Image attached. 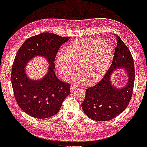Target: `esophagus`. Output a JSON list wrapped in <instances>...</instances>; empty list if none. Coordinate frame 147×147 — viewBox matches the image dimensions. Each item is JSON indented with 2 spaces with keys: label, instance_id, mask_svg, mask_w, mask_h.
<instances>
[{
  "label": "esophagus",
  "instance_id": "obj_1",
  "mask_svg": "<svg viewBox=\"0 0 147 147\" xmlns=\"http://www.w3.org/2000/svg\"><path fill=\"white\" fill-rule=\"evenodd\" d=\"M76 88L75 86H71L70 87V92H73L74 90H75Z\"/></svg>",
  "mask_w": 147,
  "mask_h": 147
}]
</instances>
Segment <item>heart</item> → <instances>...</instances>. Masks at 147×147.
I'll list each match as a JSON object with an SVG mask.
<instances>
[{"label": "heart", "mask_w": 147, "mask_h": 147, "mask_svg": "<svg viewBox=\"0 0 147 147\" xmlns=\"http://www.w3.org/2000/svg\"><path fill=\"white\" fill-rule=\"evenodd\" d=\"M113 56L109 43L98 38H85L73 41L58 54L57 66L61 78L68 80L75 71L72 83L81 85L99 81L109 69Z\"/></svg>", "instance_id": "1"}]
</instances>
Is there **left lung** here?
Instances as JSON below:
<instances>
[{"instance_id":"1","label":"left lung","mask_w":147,"mask_h":147,"mask_svg":"<svg viewBox=\"0 0 147 147\" xmlns=\"http://www.w3.org/2000/svg\"><path fill=\"white\" fill-rule=\"evenodd\" d=\"M116 36L117 46L112 63L102 80L86 90V94L82 109L87 116L97 121L112 119L127 107L132 95L134 84V63L131 53L119 37ZM120 68L128 77L127 83L121 88L113 85L111 76Z\"/></svg>"}]
</instances>
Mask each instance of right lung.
I'll use <instances>...</instances> for the list:
<instances>
[{
    "instance_id": "right-lung-1",
    "label": "right lung",
    "mask_w": 147,
    "mask_h": 147,
    "mask_svg": "<svg viewBox=\"0 0 147 147\" xmlns=\"http://www.w3.org/2000/svg\"><path fill=\"white\" fill-rule=\"evenodd\" d=\"M69 38L42 33L26 40L18 50L11 70L12 87L17 104L30 116L45 119L56 114L70 94V85L57 78L54 64L59 49ZM38 56L47 60L48 71L41 79L32 80L27 75L26 66Z\"/></svg>"
}]
</instances>
